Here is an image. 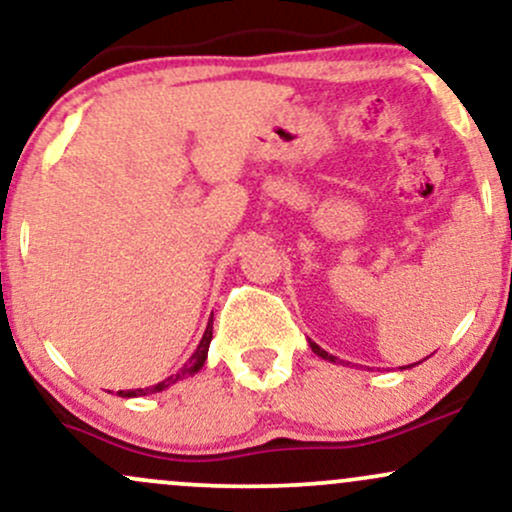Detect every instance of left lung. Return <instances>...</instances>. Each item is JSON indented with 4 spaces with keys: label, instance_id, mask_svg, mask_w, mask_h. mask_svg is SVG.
I'll use <instances>...</instances> for the list:
<instances>
[{
    "label": "left lung",
    "instance_id": "8db88e82",
    "mask_svg": "<svg viewBox=\"0 0 512 512\" xmlns=\"http://www.w3.org/2000/svg\"><path fill=\"white\" fill-rule=\"evenodd\" d=\"M308 344H310V349H313V351H315V354H317V356H320V358H325V361H332V363H337V356L327 354V351H325V349H320V346H317L315 342H308ZM411 366H416V363H411Z\"/></svg>",
    "mask_w": 512,
    "mask_h": 512
}]
</instances>
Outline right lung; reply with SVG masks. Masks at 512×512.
<instances>
[{
	"label": "right lung",
	"instance_id": "right-lung-1",
	"mask_svg": "<svg viewBox=\"0 0 512 512\" xmlns=\"http://www.w3.org/2000/svg\"><path fill=\"white\" fill-rule=\"evenodd\" d=\"M211 325H214V322L209 320L207 330H204L202 342H199V346L195 349V354L187 358V363L180 368V373L170 375V378L161 380V383H156V385H151V387H146V390H142V387H139V390H120V392H117V395H120V397H142V395H151V392H163V390H166V387L175 385V383H178V380H182V378H187V375L199 373V370H202V366H204V361H207V354H209Z\"/></svg>",
	"mask_w": 512,
	"mask_h": 512
}]
</instances>
